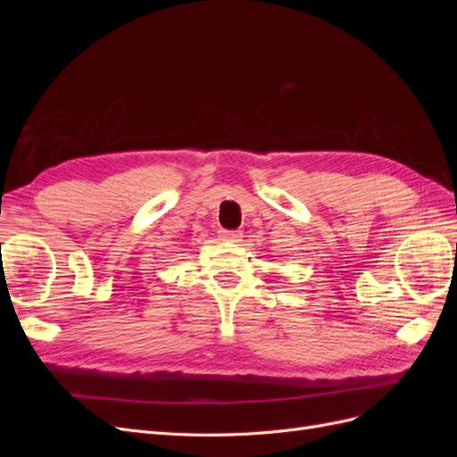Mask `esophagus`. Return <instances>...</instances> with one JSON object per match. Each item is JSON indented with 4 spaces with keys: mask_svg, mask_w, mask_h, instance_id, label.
<instances>
[{
    "mask_svg": "<svg viewBox=\"0 0 457 457\" xmlns=\"http://www.w3.org/2000/svg\"><path fill=\"white\" fill-rule=\"evenodd\" d=\"M219 237L223 240H228V242H238L242 238V232L240 230H225L220 228L219 230Z\"/></svg>",
    "mask_w": 457,
    "mask_h": 457,
    "instance_id": "1",
    "label": "esophagus"
}]
</instances>
